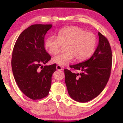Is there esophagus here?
<instances>
[{
  "label": "esophagus",
  "mask_w": 123,
  "mask_h": 123,
  "mask_svg": "<svg viewBox=\"0 0 123 123\" xmlns=\"http://www.w3.org/2000/svg\"><path fill=\"white\" fill-rule=\"evenodd\" d=\"M56 69L59 70H63V69L62 68V67L61 66H60V65H57Z\"/></svg>",
  "instance_id": "34e87169"
}]
</instances>
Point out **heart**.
<instances>
[{"instance_id":"heart-1","label":"heart","mask_w":123,"mask_h":123,"mask_svg":"<svg viewBox=\"0 0 123 123\" xmlns=\"http://www.w3.org/2000/svg\"><path fill=\"white\" fill-rule=\"evenodd\" d=\"M96 44L97 38L93 33L77 26L61 30L57 37L49 36L45 41V48L52 55L59 53L62 45H66V51L52 59L54 63L61 66L68 64L74 58L77 61L87 60L93 53Z\"/></svg>"}]
</instances>
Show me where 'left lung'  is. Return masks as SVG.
<instances>
[{
    "instance_id": "1",
    "label": "left lung",
    "mask_w": 123,
    "mask_h": 123,
    "mask_svg": "<svg viewBox=\"0 0 123 123\" xmlns=\"http://www.w3.org/2000/svg\"><path fill=\"white\" fill-rule=\"evenodd\" d=\"M99 43L90 59L71 65V69L80 70L76 74L64 69L65 82L69 95L74 100L86 103L97 97L107 83L112 65V52L107 39L100 32Z\"/></svg>"
}]
</instances>
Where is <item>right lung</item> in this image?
Here are the masks:
<instances>
[{
  "instance_id": "add662e5",
  "label": "right lung",
  "mask_w": 123,
  "mask_h": 123,
  "mask_svg": "<svg viewBox=\"0 0 123 123\" xmlns=\"http://www.w3.org/2000/svg\"><path fill=\"white\" fill-rule=\"evenodd\" d=\"M51 24H35L28 27L18 36L13 49L12 67L18 87L33 100L49 95L52 75L56 64L43 66L51 57L44 48V37Z\"/></svg>"
}]
</instances>
